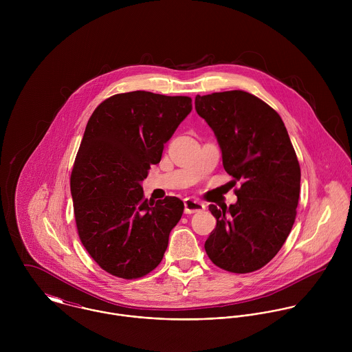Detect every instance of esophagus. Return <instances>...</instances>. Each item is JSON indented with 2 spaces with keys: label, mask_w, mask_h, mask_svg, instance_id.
<instances>
[{
  "label": "esophagus",
  "mask_w": 352,
  "mask_h": 352,
  "mask_svg": "<svg viewBox=\"0 0 352 352\" xmlns=\"http://www.w3.org/2000/svg\"><path fill=\"white\" fill-rule=\"evenodd\" d=\"M206 208V206L197 199L187 198L184 199V211L186 214H194V212H201Z\"/></svg>",
  "instance_id": "34e87169"
}]
</instances>
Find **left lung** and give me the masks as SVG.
<instances>
[{
	"instance_id": "left-lung-1",
	"label": "left lung",
	"mask_w": 352,
	"mask_h": 352,
	"mask_svg": "<svg viewBox=\"0 0 352 352\" xmlns=\"http://www.w3.org/2000/svg\"><path fill=\"white\" fill-rule=\"evenodd\" d=\"M195 109L212 129L237 201L208 210L217 219L204 243L219 268L248 274L271 261L297 215L301 168L279 113L244 91L195 98Z\"/></svg>"
}]
</instances>
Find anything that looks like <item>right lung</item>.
<instances>
[{"label":"right lung","instance_id":"add662e5","mask_svg":"<svg viewBox=\"0 0 352 352\" xmlns=\"http://www.w3.org/2000/svg\"><path fill=\"white\" fill-rule=\"evenodd\" d=\"M191 109L188 96L135 91L108 98L88 120L70 176L74 217L82 245L113 276L142 278L164 257L184 203L148 201L141 182Z\"/></svg>","mask_w":352,"mask_h":352}]
</instances>
